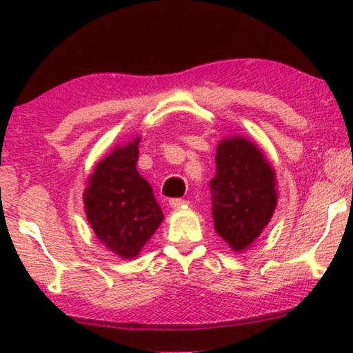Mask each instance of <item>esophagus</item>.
I'll return each mask as SVG.
<instances>
[{"mask_svg": "<svg viewBox=\"0 0 353 353\" xmlns=\"http://www.w3.org/2000/svg\"><path fill=\"white\" fill-rule=\"evenodd\" d=\"M169 205H171L172 209H181V208H185V205H188V201H184V199H171V201H169Z\"/></svg>", "mask_w": 353, "mask_h": 353, "instance_id": "1", "label": "esophagus"}]
</instances>
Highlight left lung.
Listing matches in <instances>:
<instances>
[{"instance_id": "8db88e82", "label": "left lung", "mask_w": 353, "mask_h": 353, "mask_svg": "<svg viewBox=\"0 0 353 353\" xmlns=\"http://www.w3.org/2000/svg\"><path fill=\"white\" fill-rule=\"evenodd\" d=\"M275 171L265 154L242 136L221 139L210 199L216 232L234 252L254 244L277 205Z\"/></svg>"}]
</instances>
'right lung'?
<instances>
[{
  "mask_svg": "<svg viewBox=\"0 0 353 353\" xmlns=\"http://www.w3.org/2000/svg\"><path fill=\"white\" fill-rule=\"evenodd\" d=\"M141 137L116 145L96 164L83 201L88 222L101 244L123 259L139 255L163 222L152 188L137 172Z\"/></svg>",
  "mask_w": 353,
  "mask_h": 353,
  "instance_id": "obj_1",
  "label": "right lung"
}]
</instances>
